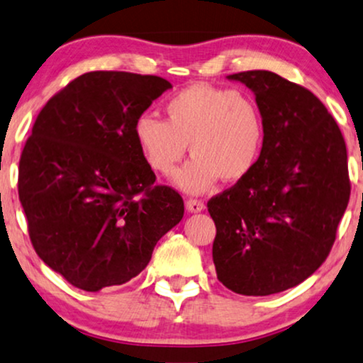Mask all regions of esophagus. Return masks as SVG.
<instances>
[{
	"mask_svg": "<svg viewBox=\"0 0 363 363\" xmlns=\"http://www.w3.org/2000/svg\"><path fill=\"white\" fill-rule=\"evenodd\" d=\"M186 210L191 211V213H199L205 208V203L201 200H196V199H188L186 200Z\"/></svg>",
	"mask_w": 363,
	"mask_h": 363,
	"instance_id": "34e87169",
	"label": "esophagus"
}]
</instances>
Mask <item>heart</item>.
Masks as SVG:
<instances>
[{"label":"heart","mask_w":363,"mask_h":363,"mask_svg":"<svg viewBox=\"0 0 363 363\" xmlns=\"http://www.w3.org/2000/svg\"><path fill=\"white\" fill-rule=\"evenodd\" d=\"M167 120L150 113L135 123L136 143L150 167L168 173L186 145L193 158L175 173L177 185L203 193L216 178L237 182L252 170L263 145V118L250 98L238 91L191 84L164 106Z\"/></svg>","instance_id":"heart-1"}]
</instances>
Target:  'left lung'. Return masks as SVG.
Returning <instances> with one entry per match:
<instances>
[{
  "mask_svg": "<svg viewBox=\"0 0 363 363\" xmlns=\"http://www.w3.org/2000/svg\"><path fill=\"white\" fill-rule=\"evenodd\" d=\"M255 93L263 145L253 168L208 200L216 277L240 295L302 284L327 260L350 200L347 147L310 89L280 74H228Z\"/></svg>",
  "mask_w": 363,
  "mask_h": 363,
  "instance_id": "1",
  "label": "left lung"
}]
</instances>
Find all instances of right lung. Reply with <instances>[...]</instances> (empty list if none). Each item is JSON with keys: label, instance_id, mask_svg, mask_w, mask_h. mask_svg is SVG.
Listing matches in <instances>:
<instances>
[{"label": "right lung", "instance_id": "add662e5", "mask_svg": "<svg viewBox=\"0 0 363 363\" xmlns=\"http://www.w3.org/2000/svg\"><path fill=\"white\" fill-rule=\"evenodd\" d=\"M168 88L155 74L89 72L38 113L18 195L38 257L77 289L126 284L182 220V195L155 183L135 138L138 116Z\"/></svg>", "mask_w": 363, "mask_h": 363}]
</instances>
